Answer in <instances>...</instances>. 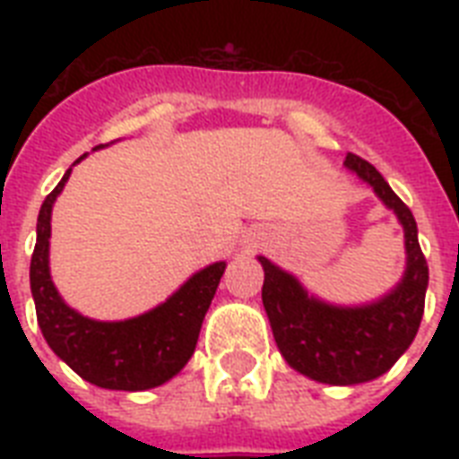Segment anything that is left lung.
Returning <instances> with one entry per match:
<instances>
[{
  "label": "left lung",
  "mask_w": 459,
  "mask_h": 459,
  "mask_svg": "<svg viewBox=\"0 0 459 459\" xmlns=\"http://www.w3.org/2000/svg\"><path fill=\"white\" fill-rule=\"evenodd\" d=\"M345 166L374 187L405 229L407 272L403 283L374 305L333 307L307 298L290 273L259 257L264 266L262 302L281 355L305 377L333 385L364 384L398 362L420 331L429 286L427 257L410 207L367 159L348 152Z\"/></svg>",
  "instance_id": "left-lung-1"
}]
</instances>
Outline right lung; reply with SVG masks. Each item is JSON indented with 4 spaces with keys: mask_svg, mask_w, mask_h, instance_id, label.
<instances>
[{
    "mask_svg": "<svg viewBox=\"0 0 459 459\" xmlns=\"http://www.w3.org/2000/svg\"><path fill=\"white\" fill-rule=\"evenodd\" d=\"M102 145H97L100 150ZM85 157V154H82ZM81 157V159H82ZM78 159V161H81ZM71 176L47 195L38 216L30 259V290L47 345L90 384L111 391H147L176 377L197 345V335L226 264L202 269L164 305L128 321H92L64 305L49 276L52 204Z\"/></svg>",
    "mask_w": 459,
    "mask_h": 459,
    "instance_id": "obj_1",
    "label": "right lung"
}]
</instances>
